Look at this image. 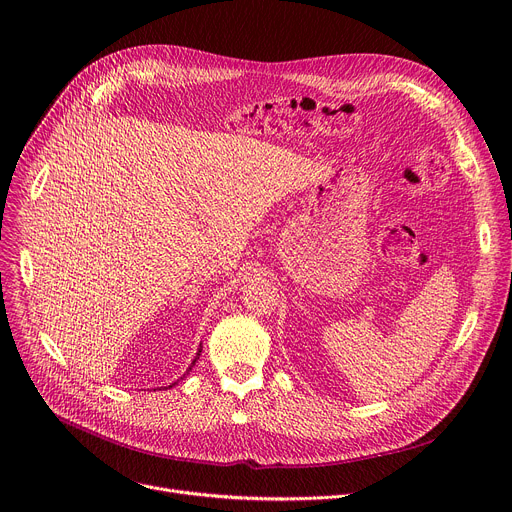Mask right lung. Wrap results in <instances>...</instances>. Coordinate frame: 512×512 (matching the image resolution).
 <instances>
[{
	"mask_svg": "<svg viewBox=\"0 0 512 512\" xmlns=\"http://www.w3.org/2000/svg\"><path fill=\"white\" fill-rule=\"evenodd\" d=\"M200 352H202V350H200V348H198V352H196V358H194V360H192V364H190V369H188V371H192V367H194V364H196V360H198V356H200ZM172 385H176V383H172ZM172 385H170V387H172Z\"/></svg>",
	"mask_w": 512,
	"mask_h": 512,
	"instance_id": "obj_1",
	"label": "right lung"
}]
</instances>
